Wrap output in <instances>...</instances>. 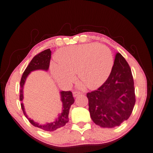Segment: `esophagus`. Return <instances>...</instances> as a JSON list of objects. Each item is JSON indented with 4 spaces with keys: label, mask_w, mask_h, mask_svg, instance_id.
<instances>
[{
    "label": "esophagus",
    "mask_w": 153,
    "mask_h": 153,
    "mask_svg": "<svg viewBox=\"0 0 153 153\" xmlns=\"http://www.w3.org/2000/svg\"><path fill=\"white\" fill-rule=\"evenodd\" d=\"M80 94V92H79V91H74L73 92V96H74V97H77L78 95H79Z\"/></svg>",
    "instance_id": "esophagus-1"
}]
</instances>
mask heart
Returning a JSON list of instances; mask_svg holds the SVG:
<instances>
[{"label":"heart","mask_w":153,"mask_h":153,"mask_svg":"<svg viewBox=\"0 0 153 153\" xmlns=\"http://www.w3.org/2000/svg\"><path fill=\"white\" fill-rule=\"evenodd\" d=\"M57 63L51 65L54 77L65 85L74 80V74L90 89L101 85L110 74L114 59L111 50L104 45L88 43L61 48Z\"/></svg>","instance_id":"b5f03b06"}]
</instances>
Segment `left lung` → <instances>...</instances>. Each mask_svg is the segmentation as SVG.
<instances>
[{
    "label": "left lung",
    "instance_id": "1",
    "mask_svg": "<svg viewBox=\"0 0 153 153\" xmlns=\"http://www.w3.org/2000/svg\"><path fill=\"white\" fill-rule=\"evenodd\" d=\"M93 121L103 128L120 126L128 120L136 102L131 69L119 53L106 81L94 91L86 94Z\"/></svg>",
    "mask_w": 153,
    "mask_h": 153
}]
</instances>
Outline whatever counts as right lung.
Here are the masks:
<instances>
[{
	"label": "right lung",
	"mask_w": 153,
	"mask_h": 153,
	"mask_svg": "<svg viewBox=\"0 0 153 153\" xmlns=\"http://www.w3.org/2000/svg\"><path fill=\"white\" fill-rule=\"evenodd\" d=\"M51 58V51L50 48H48L47 50H45L36 55L33 57L29 64L26 68L25 71L23 73L21 82H20V100L22 102L23 100V86L25 85V80L28 74L30 73L31 71H36V70H45L48 71L49 68L50 62ZM60 95H61V101L62 102V113L59 115V117L56 119L55 121L51 123H47L45 125H40L38 123L34 122L33 120H32L30 118H28L26 114L25 111L24 105L23 103H21V108L22 110L23 113L27 117L32 125L33 126L41 128L42 130L46 131H56L60 127L64 126L68 122V114L69 110H70L71 106L73 105L74 102V97L73 96V93L71 91H61L60 92Z\"/></svg>",
	"instance_id": "right-lung-1"
}]
</instances>
